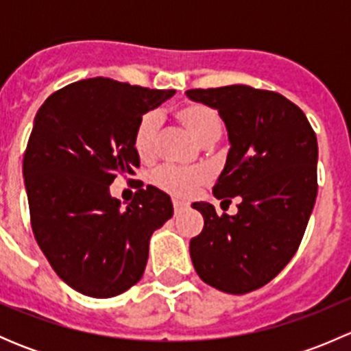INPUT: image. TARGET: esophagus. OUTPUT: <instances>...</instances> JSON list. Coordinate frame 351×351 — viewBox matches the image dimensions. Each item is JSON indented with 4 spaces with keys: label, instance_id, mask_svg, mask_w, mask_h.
<instances>
[{
    "label": "esophagus",
    "instance_id": "1",
    "mask_svg": "<svg viewBox=\"0 0 351 351\" xmlns=\"http://www.w3.org/2000/svg\"><path fill=\"white\" fill-rule=\"evenodd\" d=\"M173 208H175V214H182L183 210H186V208H189V205L182 200H173Z\"/></svg>",
    "mask_w": 351,
    "mask_h": 351
}]
</instances>
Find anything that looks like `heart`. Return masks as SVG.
<instances>
[{
	"label": "heart",
	"mask_w": 351,
	"mask_h": 351,
	"mask_svg": "<svg viewBox=\"0 0 351 351\" xmlns=\"http://www.w3.org/2000/svg\"><path fill=\"white\" fill-rule=\"evenodd\" d=\"M175 119L192 132L198 143L214 144L222 136L221 115L210 105L200 101H189L173 112ZM159 120L154 113H144L137 122L132 136V146L143 161H151L158 153ZM151 182L156 189L173 197H190L208 182V171L204 168H178L165 165L151 175Z\"/></svg>",
	"instance_id": "heart-1"
}]
</instances>
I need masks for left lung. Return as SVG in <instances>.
I'll list each match as a JSON object with an SVG mask.
<instances>
[{
    "mask_svg": "<svg viewBox=\"0 0 351 351\" xmlns=\"http://www.w3.org/2000/svg\"><path fill=\"white\" fill-rule=\"evenodd\" d=\"M186 97L217 108L226 122L231 149L214 195L239 200L236 215L193 204L204 229L190 241V256L205 284L251 292L274 280L302 241L317 195L316 132L302 110L275 91L232 84Z\"/></svg>",
    "mask_w": 351,
    "mask_h": 351,
    "instance_id": "8db88e82",
    "label": "left lung"
}]
</instances>
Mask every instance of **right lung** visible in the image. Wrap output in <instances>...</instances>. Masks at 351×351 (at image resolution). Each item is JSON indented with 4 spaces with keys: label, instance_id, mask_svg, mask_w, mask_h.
<instances>
[{
    "label": "right lung",
    "instance_id": "right-lung-1",
    "mask_svg": "<svg viewBox=\"0 0 351 351\" xmlns=\"http://www.w3.org/2000/svg\"><path fill=\"white\" fill-rule=\"evenodd\" d=\"M173 95L90 77L54 91L35 115L23 156L32 231L56 274L84 295L136 285L151 234L173 215L156 186H137L125 208L108 192L119 175H136L139 119Z\"/></svg>",
    "mask_w": 351,
    "mask_h": 351
}]
</instances>
